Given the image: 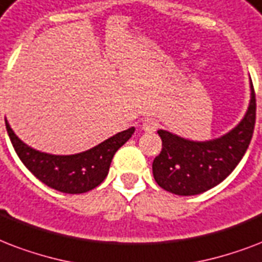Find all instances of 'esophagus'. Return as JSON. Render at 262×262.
Segmentation results:
<instances>
[{
    "mask_svg": "<svg viewBox=\"0 0 262 262\" xmlns=\"http://www.w3.org/2000/svg\"><path fill=\"white\" fill-rule=\"evenodd\" d=\"M157 128H159V123L154 119H146L142 123V129L146 131V133H154Z\"/></svg>",
    "mask_w": 262,
    "mask_h": 262,
    "instance_id": "34e87169",
    "label": "esophagus"
}]
</instances>
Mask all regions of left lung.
I'll list each match as a JSON object with an SVG mask.
<instances>
[{
	"instance_id": "8db88e82",
	"label": "left lung",
	"mask_w": 262,
	"mask_h": 262,
	"mask_svg": "<svg viewBox=\"0 0 262 262\" xmlns=\"http://www.w3.org/2000/svg\"><path fill=\"white\" fill-rule=\"evenodd\" d=\"M250 103L241 123L212 141L184 139L159 129L161 153L153 161V176L160 187L176 195H196L222 183L246 153L255 124V94L250 83Z\"/></svg>"
}]
</instances>
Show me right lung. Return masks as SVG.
I'll list each match as a JSON object with an SVG mask.
<instances>
[{
  "label": "right lung",
  "instance_id": "add662e5",
  "mask_svg": "<svg viewBox=\"0 0 262 262\" xmlns=\"http://www.w3.org/2000/svg\"><path fill=\"white\" fill-rule=\"evenodd\" d=\"M5 125L13 149L28 171L46 186L67 194H82L102 183L115 153L135 131L131 127L82 153L56 156L38 151L20 141L7 119Z\"/></svg>",
  "mask_w": 262,
  "mask_h": 262
}]
</instances>
